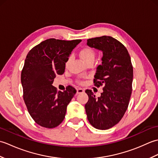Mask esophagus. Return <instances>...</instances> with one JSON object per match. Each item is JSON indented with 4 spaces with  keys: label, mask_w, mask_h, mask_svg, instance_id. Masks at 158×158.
<instances>
[{
    "label": "esophagus",
    "mask_w": 158,
    "mask_h": 158,
    "mask_svg": "<svg viewBox=\"0 0 158 158\" xmlns=\"http://www.w3.org/2000/svg\"><path fill=\"white\" fill-rule=\"evenodd\" d=\"M84 89H83L82 88H77V94H81L84 92Z\"/></svg>",
    "instance_id": "obj_1"
}]
</instances>
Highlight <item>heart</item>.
I'll use <instances>...</instances> for the list:
<instances>
[{"label":"heart","mask_w":158,"mask_h":158,"mask_svg":"<svg viewBox=\"0 0 158 158\" xmlns=\"http://www.w3.org/2000/svg\"><path fill=\"white\" fill-rule=\"evenodd\" d=\"M79 56L84 62H88L89 61H94L96 56L95 51L89 47H85L80 50ZM70 61V58L66 62V66L68 65Z\"/></svg>","instance_id":"1"}]
</instances>
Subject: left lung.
<instances>
[{
    "label": "left lung",
    "mask_w": 158,
    "mask_h": 158,
    "mask_svg": "<svg viewBox=\"0 0 158 158\" xmlns=\"http://www.w3.org/2000/svg\"><path fill=\"white\" fill-rule=\"evenodd\" d=\"M87 45L102 52V64L96 69L94 83L103 85L101 96L92 90L85 109L90 124L98 130H108L119 122L129 105L132 89L133 67L126 47L117 39L102 36L88 39Z\"/></svg>",
    "instance_id": "1"
}]
</instances>
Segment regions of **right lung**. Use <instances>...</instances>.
I'll list each match as a JSON object with an SVG mask.
<instances>
[{
    "label": "right lung",
    "mask_w": 158,
    "mask_h": 158,
    "mask_svg": "<svg viewBox=\"0 0 158 158\" xmlns=\"http://www.w3.org/2000/svg\"><path fill=\"white\" fill-rule=\"evenodd\" d=\"M81 41L49 39L34 47L26 56L21 74L23 96L38 125L53 128L64 119L67 105L77 91L69 85L64 91L57 92L52 83L56 75L64 73L70 54Z\"/></svg>",
    "instance_id": "obj_1"
}]
</instances>
